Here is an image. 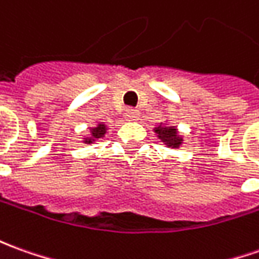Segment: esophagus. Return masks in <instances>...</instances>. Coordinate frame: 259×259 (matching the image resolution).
Instances as JSON below:
<instances>
[{
  "label": "esophagus",
  "instance_id": "obj_1",
  "mask_svg": "<svg viewBox=\"0 0 259 259\" xmlns=\"http://www.w3.org/2000/svg\"><path fill=\"white\" fill-rule=\"evenodd\" d=\"M139 110L137 109H127L126 112H124V119L126 120H137L139 119Z\"/></svg>",
  "mask_w": 259,
  "mask_h": 259
}]
</instances>
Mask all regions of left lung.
Masks as SVG:
<instances>
[{"mask_svg":"<svg viewBox=\"0 0 259 259\" xmlns=\"http://www.w3.org/2000/svg\"><path fill=\"white\" fill-rule=\"evenodd\" d=\"M154 133L156 136L159 137L163 143L166 144L167 147L170 149H180L183 144V135H181L177 126H171L167 123H160L159 126L154 127Z\"/></svg>","mask_w":259,"mask_h":259,"instance_id":"left-lung-1","label":"left lung"}]
</instances>
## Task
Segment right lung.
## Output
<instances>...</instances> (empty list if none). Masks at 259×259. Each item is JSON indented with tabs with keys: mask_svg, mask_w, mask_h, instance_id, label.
<instances>
[{
	"mask_svg": "<svg viewBox=\"0 0 259 259\" xmlns=\"http://www.w3.org/2000/svg\"><path fill=\"white\" fill-rule=\"evenodd\" d=\"M107 132V126L105 123H98L96 126L89 127V135H86L82 139V142L85 144H93L95 142H98L100 139H103Z\"/></svg>",
	"mask_w": 259,
	"mask_h": 259,
	"instance_id": "right-lung-1",
	"label": "right lung"
}]
</instances>
